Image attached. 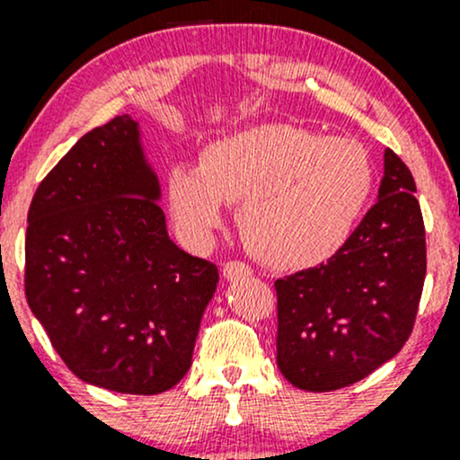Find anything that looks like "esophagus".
Wrapping results in <instances>:
<instances>
[{
	"mask_svg": "<svg viewBox=\"0 0 460 460\" xmlns=\"http://www.w3.org/2000/svg\"><path fill=\"white\" fill-rule=\"evenodd\" d=\"M223 274H225L226 281H235V279L251 277L252 270H251V266H248V263L231 260V261H226L225 266H223Z\"/></svg>",
	"mask_w": 460,
	"mask_h": 460,
	"instance_id": "obj_1",
	"label": "esophagus"
}]
</instances>
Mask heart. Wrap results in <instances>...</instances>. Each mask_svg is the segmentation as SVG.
<instances>
[{"instance_id": "heart-1", "label": "heart", "mask_w": 460, "mask_h": 460, "mask_svg": "<svg viewBox=\"0 0 460 460\" xmlns=\"http://www.w3.org/2000/svg\"><path fill=\"white\" fill-rule=\"evenodd\" d=\"M372 186L358 142L261 125L205 146L199 168H172L166 194L188 244H205L223 225L225 200L240 205L242 235L261 261L305 268L344 244Z\"/></svg>"}]
</instances>
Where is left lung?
I'll list each match as a JSON object with an SVG mask.
<instances>
[{
	"mask_svg": "<svg viewBox=\"0 0 460 460\" xmlns=\"http://www.w3.org/2000/svg\"><path fill=\"white\" fill-rule=\"evenodd\" d=\"M426 279L415 181L385 151L378 200L326 263L277 279V366L294 387L332 392L398 355Z\"/></svg>",
	"mask_w": 460,
	"mask_h": 460,
	"instance_id": "obj_1",
	"label": "left lung"
}]
</instances>
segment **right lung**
I'll return each instance as SVG.
<instances>
[{
    "mask_svg": "<svg viewBox=\"0 0 460 460\" xmlns=\"http://www.w3.org/2000/svg\"><path fill=\"white\" fill-rule=\"evenodd\" d=\"M129 114L82 136L28 212L25 296L66 367L119 394H162L192 366L216 263L168 237Z\"/></svg>",
    "mask_w": 460,
    "mask_h": 460,
    "instance_id": "right-lung-1",
    "label": "right lung"
}]
</instances>
